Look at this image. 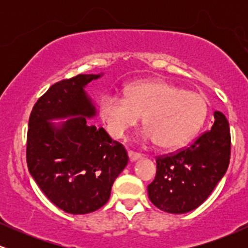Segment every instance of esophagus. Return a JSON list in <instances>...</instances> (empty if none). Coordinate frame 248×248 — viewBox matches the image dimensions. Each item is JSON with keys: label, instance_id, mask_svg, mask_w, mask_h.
Masks as SVG:
<instances>
[{"label": "esophagus", "instance_id": "esophagus-1", "mask_svg": "<svg viewBox=\"0 0 248 248\" xmlns=\"http://www.w3.org/2000/svg\"><path fill=\"white\" fill-rule=\"evenodd\" d=\"M128 157H129V161L130 162H135V161L140 160L142 156H141V154L130 152V150H129V152H128Z\"/></svg>", "mask_w": 248, "mask_h": 248}]
</instances>
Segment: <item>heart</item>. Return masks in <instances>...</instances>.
<instances>
[{
  "label": "heart",
  "instance_id": "obj_1",
  "mask_svg": "<svg viewBox=\"0 0 248 248\" xmlns=\"http://www.w3.org/2000/svg\"><path fill=\"white\" fill-rule=\"evenodd\" d=\"M209 114L203 94L163 80L141 81L126 88V98L107 93L99 102V115L113 138L120 139L143 116L142 141H156L164 149H177L199 132Z\"/></svg>",
  "mask_w": 248,
  "mask_h": 248
}]
</instances>
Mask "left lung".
Masks as SVG:
<instances>
[{"instance_id": "obj_1", "label": "left lung", "mask_w": 248, "mask_h": 248, "mask_svg": "<svg viewBox=\"0 0 248 248\" xmlns=\"http://www.w3.org/2000/svg\"><path fill=\"white\" fill-rule=\"evenodd\" d=\"M209 132L186 149L156 160L155 179L148 186L150 202L162 211L182 215L205 202L230 163L231 135L223 113H213Z\"/></svg>"}]
</instances>
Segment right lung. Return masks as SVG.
<instances>
[{
	"label": "right lung",
	"instance_id": "obj_1",
	"mask_svg": "<svg viewBox=\"0 0 248 248\" xmlns=\"http://www.w3.org/2000/svg\"><path fill=\"white\" fill-rule=\"evenodd\" d=\"M100 77L78 75L56 82L37 100L29 119L30 175L57 207L71 215L104 206L128 163L124 146L87 121L96 108L85 88Z\"/></svg>",
	"mask_w": 248,
	"mask_h": 248
}]
</instances>
